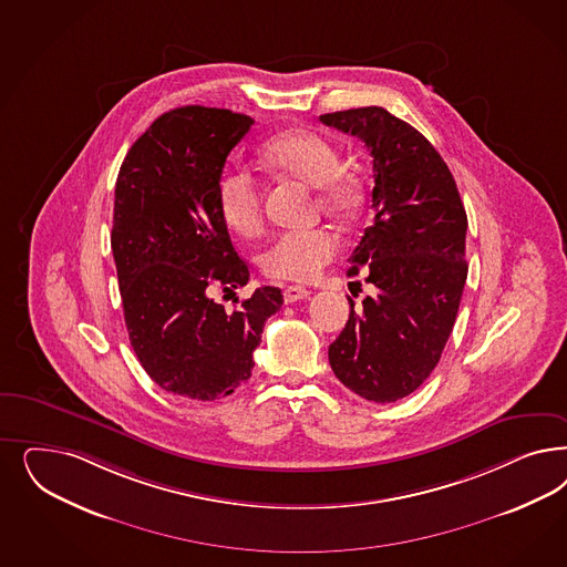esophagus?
<instances>
[{
  "label": "esophagus",
  "mask_w": 567,
  "mask_h": 567,
  "mask_svg": "<svg viewBox=\"0 0 567 567\" xmlns=\"http://www.w3.org/2000/svg\"><path fill=\"white\" fill-rule=\"evenodd\" d=\"M284 298H286V302H298V300L311 298V292L305 290V288H300V286H288V288L284 290Z\"/></svg>",
  "instance_id": "34e87169"
}]
</instances>
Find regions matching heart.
I'll use <instances>...</instances> for the list:
<instances>
[{
	"label": "heart",
	"mask_w": 567,
	"mask_h": 567,
	"mask_svg": "<svg viewBox=\"0 0 567 567\" xmlns=\"http://www.w3.org/2000/svg\"><path fill=\"white\" fill-rule=\"evenodd\" d=\"M262 156L269 165L309 183L319 192V204L331 215H350L361 200L359 183L338 171L340 154L328 137L309 128H290L271 137ZM220 217L239 234L255 236L262 227V187L246 168L231 166L217 183ZM340 250V239L328 227L293 229L279 234L260 255L262 271L288 281H312Z\"/></svg>",
	"instance_id": "b5f03b06"
}]
</instances>
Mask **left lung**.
Masks as SVG:
<instances>
[{
	"label": "left lung",
	"mask_w": 567,
	"mask_h": 567,
	"mask_svg": "<svg viewBox=\"0 0 567 567\" xmlns=\"http://www.w3.org/2000/svg\"><path fill=\"white\" fill-rule=\"evenodd\" d=\"M365 142L373 158V219L348 258L375 288L329 344L336 378L367 401L415 392L439 365L467 279V215L457 183L420 131L380 106L321 114Z\"/></svg>",
	"instance_id": "left-lung-1"
}]
</instances>
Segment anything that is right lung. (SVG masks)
Returning <instances> with one entry per match:
<instances>
[{
    "label": "right lung",
    "mask_w": 567,
    "mask_h": 567,
    "mask_svg": "<svg viewBox=\"0 0 567 567\" xmlns=\"http://www.w3.org/2000/svg\"><path fill=\"white\" fill-rule=\"evenodd\" d=\"M250 125L231 110H168L116 177L110 244L128 340L147 375L189 401L229 396L250 378L265 321L284 305L271 286L234 311L210 298L250 279L217 200L225 161Z\"/></svg>",
    "instance_id": "obj_1"
}]
</instances>
